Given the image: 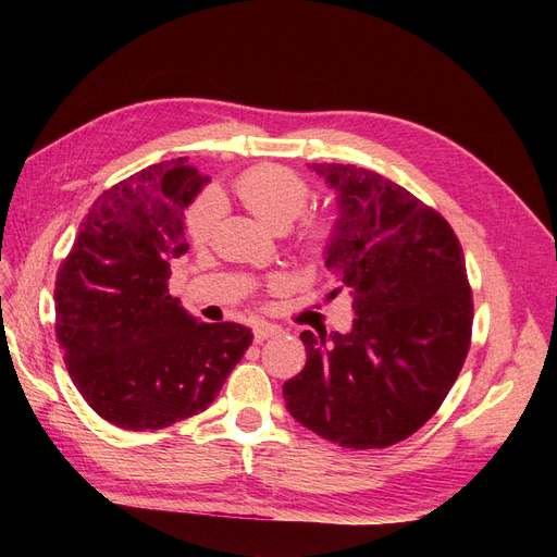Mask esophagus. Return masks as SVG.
<instances>
[{
	"label": "esophagus",
	"instance_id": "obj_1",
	"mask_svg": "<svg viewBox=\"0 0 557 557\" xmlns=\"http://www.w3.org/2000/svg\"><path fill=\"white\" fill-rule=\"evenodd\" d=\"M281 330L276 327V325H269V323H260V325H256L252 327V339H256L258 344H262L264 339H269V336H274V334H278Z\"/></svg>",
	"mask_w": 557,
	"mask_h": 557
}]
</instances>
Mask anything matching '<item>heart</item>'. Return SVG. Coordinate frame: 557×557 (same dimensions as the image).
Instances as JSON below:
<instances>
[{
	"label": "heart",
	"mask_w": 557,
	"mask_h": 557,
	"mask_svg": "<svg viewBox=\"0 0 557 557\" xmlns=\"http://www.w3.org/2000/svg\"><path fill=\"white\" fill-rule=\"evenodd\" d=\"M232 197L237 205L248 211L256 221L274 232H283L290 227L297 218L305 213L311 199L309 183L297 172L281 164H258L250 166L230 183L227 193H218V199ZM218 223V201L213 197H205L199 205L185 218V234L195 246H205ZM336 227L330 218H307L301 223L295 246L301 258L311 262L325 260L332 248ZM274 288H281L283 281L276 278Z\"/></svg>",
	"instance_id": "1"
}]
</instances>
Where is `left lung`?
Segmentation results:
<instances>
[{"instance_id":"left-lung-1","label":"left lung","mask_w":557,"mask_h":557,"mask_svg":"<svg viewBox=\"0 0 557 557\" xmlns=\"http://www.w3.org/2000/svg\"><path fill=\"white\" fill-rule=\"evenodd\" d=\"M311 170L336 190L325 267L358 318L348 334H299L307 364L283 383V399L327 442L385 448L428 423L465 364L474 320L465 252L442 213L379 172L334 162Z\"/></svg>"}]
</instances>
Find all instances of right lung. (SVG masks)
Returning <instances> with one entry per match:
<instances>
[{"label":"right lung","instance_id":"right-lung-1","mask_svg":"<svg viewBox=\"0 0 557 557\" xmlns=\"http://www.w3.org/2000/svg\"><path fill=\"white\" fill-rule=\"evenodd\" d=\"M209 176L188 158L111 185L81 221L55 278V334L92 411L123 430H162L205 411L252 334L197 323L170 295L188 252L183 209Z\"/></svg>","mask_w":557,"mask_h":557}]
</instances>
